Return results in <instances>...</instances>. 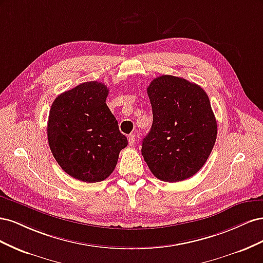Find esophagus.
I'll return each mask as SVG.
<instances>
[{
    "label": "esophagus",
    "instance_id": "34e87169",
    "mask_svg": "<svg viewBox=\"0 0 263 263\" xmlns=\"http://www.w3.org/2000/svg\"><path fill=\"white\" fill-rule=\"evenodd\" d=\"M135 140H136V136H135L134 134H129L128 135V142H129L130 146L135 145Z\"/></svg>",
    "mask_w": 263,
    "mask_h": 263
}]
</instances>
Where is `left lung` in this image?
Masks as SVG:
<instances>
[{"label": "left lung", "mask_w": 263, "mask_h": 263, "mask_svg": "<svg viewBox=\"0 0 263 263\" xmlns=\"http://www.w3.org/2000/svg\"><path fill=\"white\" fill-rule=\"evenodd\" d=\"M154 121L141 155L154 176L178 182L198 172L217 136L208 94L185 79L163 74L147 87Z\"/></svg>", "instance_id": "1"}]
</instances>
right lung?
<instances>
[{
  "instance_id": "obj_1",
  "label": "right lung",
  "mask_w": 263,
  "mask_h": 263,
  "mask_svg": "<svg viewBox=\"0 0 263 263\" xmlns=\"http://www.w3.org/2000/svg\"><path fill=\"white\" fill-rule=\"evenodd\" d=\"M108 89L84 82L58 95L49 110L47 136L62 170L87 183L101 182L115 169L119 151L128 144L106 105Z\"/></svg>"
}]
</instances>
